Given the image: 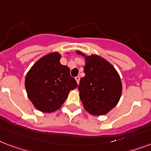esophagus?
<instances>
[{
  "label": "esophagus",
  "instance_id": "esophagus-1",
  "mask_svg": "<svg viewBox=\"0 0 151 151\" xmlns=\"http://www.w3.org/2000/svg\"><path fill=\"white\" fill-rule=\"evenodd\" d=\"M75 80L76 81H77V83L79 84V81H80V77H79V76H77V77L75 78Z\"/></svg>",
  "mask_w": 151,
  "mask_h": 151
}]
</instances>
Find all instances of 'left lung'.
I'll return each instance as SVG.
<instances>
[{
    "label": "left lung",
    "instance_id": "left-lung-1",
    "mask_svg": "<svg viewBox=\"0 0 151 151\" xmlns=\"http://www.w3.org/2000/svg\"><path fill=\"white\" fill-rule=\"evenodd\" d=\"M76 53L85 58L84 73L78 86L85 110L94 116L105 115L115 107L122 94V83L114 66L100 55Z\"/></svg>",
    "mask_w": 151,
    "mask_h": 151
}]
</instances>
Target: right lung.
Returning a JSON list of instances; mask_svg holds the SVG:
<instances>
[{
  "mask_svg": "<svg viewBox=\"0 0 151 151\" xmlns=\"http://www.w3.org/2000/svg\"><path fill=\"white\" fill-rule=\"evenodd\" d=\"M61 56L58 52L44 55L31 66L25 78L27 96L41 112L52 113L60 109L70 92L78 87L68 66L60 63Z\"/></svg>",
  "mask_w": 151,
  "mask_h": 151,
  "instance_id": "obj_1",
  "label": "right lung"
}]
</instances>
